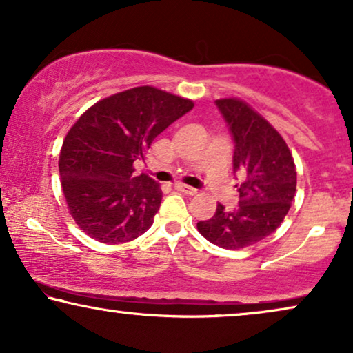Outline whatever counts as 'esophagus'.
Segmentation results:
<instances>
[{
  "label": "esophagus",
  "instance_id": "1",
  "mask_svg": "<svg viewBox=\"0 0 353 353\" xmlns=\"http://www.w3.org/2000/svg\"><path fill=\"white\" fill-rule=\"evenodd\" d=\"M174 187H176V190L184 192L185 195H195L196 194V189H194V187H190V185L182 184V182H177V184H174Z\"/></svg>",
  "mask_w": 353,
  "mask_h": 353
}]
</instances>
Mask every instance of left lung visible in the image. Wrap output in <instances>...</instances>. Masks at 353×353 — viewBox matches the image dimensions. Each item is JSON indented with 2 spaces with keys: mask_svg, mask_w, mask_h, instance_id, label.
<instances>
[{
  "mask_svg": "<svg viewBox=\"0 0 353 353\" xmlns=\"http://www.w3.org/2000/svg\"><path fill=\"white\" fill-rule=\"evenodd\" d=\"M234 142V174L241 176L239 206L218 203L213 218L196 223L206 241L223 248H245L276 231L297 189L292 153L278 130L237 98L216 100Z\"/></svg>",
  "mask_w": 353,
  "mask_h": 353,
  "instance_id": "1",
  "label": "left lung"
}]
</instances>
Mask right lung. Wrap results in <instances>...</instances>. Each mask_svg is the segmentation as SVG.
I'll use <instances>...</instances> for the list:
<instances>
[{"instance_id":"right-lung-1","label":"right lung","mask_w":353,"mask_h":353,"mask_svg":"<svg viewBox=\"0 0 353 353\" xmlns=\"http://www.w3.org/2000/svg\"><path fill=\"white\" fill-rule=\"evenodd\" d=\"M194 108L154 87H135L98 101L79 117L59 153L69 213L101 243L129 242L147 232L161 205L159 184L137 176L153 140Z\"/></svg>"}]
</instances>
